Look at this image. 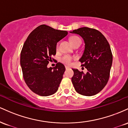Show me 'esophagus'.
Here are the masks:
<instances>
[{
    "mask_svg": "<svg viewBox=\"0 0 128 128\" xmlns=\"http://www.w3.org/2000/svg\"><path fill=\"white\" fill-rule=\"evenodd\" d=\"M65 68H66V70H68V69L70 68V67L68 66H65Z\"/></svg>",
    "mask_w": 128,
    "mask_h": 128,
    "instance_id": "1",
    "label": "esophagus"
}]
</instances>
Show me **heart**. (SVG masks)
<instances>
[{
    "instance_id": "b5f03b06",
    "label": "heart",
    "mask_w": 128,
    "mask_h": 128,
    "mask_svg": "<svg viewBox=\"0 0 128 128\" xmlns=\"http://www.w3.org/2000/svg\"><path fill=\"white\" fill-rule=\"evenodd\" d=\"M78 41H81V39H80V37H78V36H72L71 38H70V42H71V43L72 45H74V44H76V43ZM58 45H59V44L57 43L56 45L57 50L58 49ZM74 59H75V57H74L68 55H65L60 58V60H61L62 62L64 63V64L70 65V64H71L72 60Z\"/></svg>"
}]
</instances>
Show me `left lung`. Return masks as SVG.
<instances>
[{
	"instance_id": "1",
	"label": "left lung",
	"mask_w": 128,
	"mask_h": 128,
	"mask_svg": "<svg viewBox=\"0 0 128 128\" xmlns=\"http://www.w3.org/2000/svg\"><path fill=\"white\" fill-rule=\"evenodd\" d=\"M71 33L80 35L84 42V50L79 61L87 72L72 69L71 80L77 92L85 96L98 94L104 88L110 78L112 54L108 42L98 30L82 27Z\"/></svg>"
}]
</instances>
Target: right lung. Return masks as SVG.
Segmentation results:
<instances>
[{
    "label": "right lung",
    "mask_w": 128,
    "mask_h": 128,
    "mask_svg": "<svg viewBox=\"0 0 128 128\" xmlns=\"http://www.w3.org/2000/svg\"><path fill=\"white\" fill-rule=\"evenodd\" d=\"M68 34L46 25L37 27L30 34L20 53V65L26 84L35 94L49 96L58 90L65 67L58 62L48 68L56 54L57 43ZM53 60V58H52Z\"/></svg>",
    "instance_id": "add662e5"
}]
</instances>
